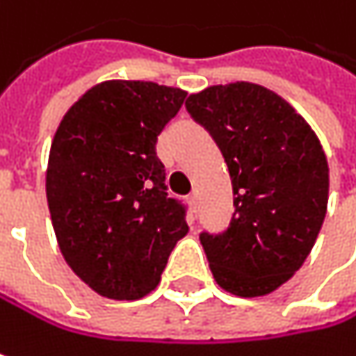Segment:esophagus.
I'll return each instance as SVG.
<instances>
[{"mask_svg":"<svg viewBox=\"0 0 356 356\" xmlns=\"http://www.w3.org/2000/svg\"><path fill=\"white\" fill-rule=\"evenodd\" d=\"M196 202H198V194H196V192H192L191 196H188V204L192 207V211H196Z\"/></svg>","mask_w":356,"mask_h":356,"instance_id":"34e87169","label":"esophagus"}]
</instances>
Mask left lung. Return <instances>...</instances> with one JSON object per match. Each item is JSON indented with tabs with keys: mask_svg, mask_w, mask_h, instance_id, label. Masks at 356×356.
Here are the masks:
<instances>
[{
	"mask_svg": "<svg viewBox=\"0 0 356 356\" xmlns=\"http://www.w3.org/2000/svg\"><path fill=\"white\" fill-rule=\"evenodd\" d=\"M186 111L218 145L235 213L200 233L216 284L255 298L277 290L306 261L328 204V164L310 125L280 95L253 83L216 85Z\"/></svg>",
	"mask_w": 356,
	"mask_h": 356,
	"instance_id": "1",
	"label": "left lung"
}]
</instances>
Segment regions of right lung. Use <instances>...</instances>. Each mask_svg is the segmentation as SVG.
Returning <instances> with one entry per match:
<instances>
[{"mask_svg":"<svg viewBox=\"0 0 356 356\" xmlns=\"http://www.w3.org/2000/svg\"><path fill=\"white\" fill-rule=\"evenodd\" d=\"M186 92L107 81L63 117L50 147L46 198L66 264L97 293L138 300L188 233L186 204L168 196L158 136Z\"/></svg>","mask_w":356,"mask_h":356,"instance_id":"obj_1","label":"right lung"}]
</instances>
